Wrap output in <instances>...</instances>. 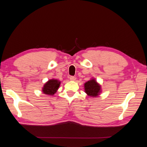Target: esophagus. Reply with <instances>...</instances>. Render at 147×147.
I'll return each mask as SVG.
<instances>
[{"mask_svg":"<svg viewBox=\"0 0 147 147\" xmlns=\"http://www.w3.org/2000/svg\"><path fill=\"white\" fill-rule=\"evenodd\" d=\"M70 80L72 81H75V80H76V78L74 76H71V77H70Z\"/></svg>","mask_w":147,"mask_h":147,"instance_id":"esophagus-1","label":"esophagus"}]
</instances>
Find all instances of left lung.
<instances>
[{
    "label": "left lung",
    "instance_id": "8db88e82",
    "mask_svg": "<svg viewBox=\"0 0 147 147\" xmlns=\"http://www.w3.org/2000/svg\"><path fill=\"white\" fill-rule=\"evenodd\" d=\"M84 92L91 97H97L101 92L100 85L94 78H92L84 83Z\"/></svg>",
    "mask_w": 147,
    "mask_h": 147
}]
</instances>
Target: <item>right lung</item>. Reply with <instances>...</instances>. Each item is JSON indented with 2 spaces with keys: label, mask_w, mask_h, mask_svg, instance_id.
Returning <instances> with one entry per match:
<instances>
[{
  "label": "right lung",
  "mask_w": 147,
  "mask_h": 147,
  "mask_svg": "<svg viewBox=\"0 0 147 147\" xmlns=\"http://www.w3.org/2000/svg\"><path fill=\"white\" fill-rule=\"evenodd\" d=\"M60 84L61 82L58 80L51 79L44 84L42 88V92L43 94L47 95H54L58 90Z\"/></svg>",
  "instance_id": "add662e5"
}]
</instances>
